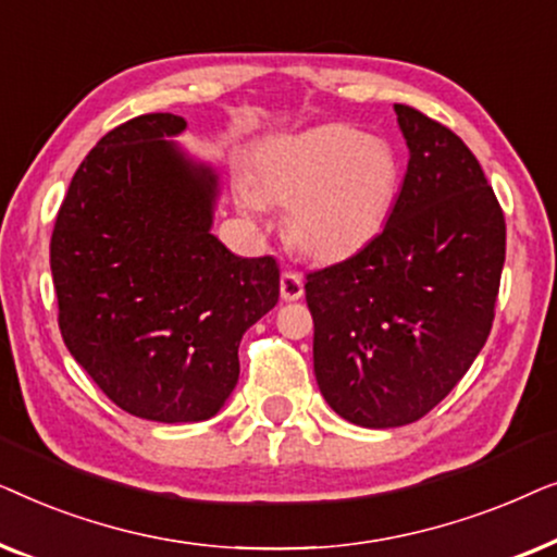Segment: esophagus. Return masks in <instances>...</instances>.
<instances>
[{
    "label": "esophagus",
    "mask_w": 557,
    "mask_h": 557,
    "mask_svg": "<svg viewBox=\"0 0 557 557\" xmlns=\"http://www.w3.org/2000/svg\"><path fill=\"white\" fill-rule=\"evenodd\" d=\"M304 296V278L296 271L281 273V299L284 301H299Z\"/></svg>",
    "instance_id": "esophagus-1"
}]
</instances>
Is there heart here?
I'll use <instances>...</instances> for the list:
<instances>
[{
	"mask_svg": "<svg viewBox=\"0 0 557 557\" xmlns=\"http://www.w3.org/2000/svg\"><path fill=\"white\" fill-rule=\"evenodd\" d=\"M400 182L395 149L352 126L324 124L263 144L238 200L286 210L294 248L317 261L355 253L383 227Z\"/></svg>",
	"mask_w": 557,
	"mask_h": 557,
	"instance_id": "1",
	"label": "heart"
}]
</instances>
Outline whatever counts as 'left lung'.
Here are the masks:
<instances>
[{
	"instance_id": "left-lung-1",
	"label": "left lung",
	"mask_w": 557,
	"mask_h": 557,
	"mask_svg": "<svg viewBox=\"0 0 557 557\" xmlns=\"http://www.w3.org/2000/svg\"><path fill=\"white\" fill-rule=\"evenodd\" d=\"M410 159L375 238L307 273L314 375L334 413L364 429L413 423L476 360L505 265V212L451 128L395 103Z\"/></svg>"
}]
</instances>
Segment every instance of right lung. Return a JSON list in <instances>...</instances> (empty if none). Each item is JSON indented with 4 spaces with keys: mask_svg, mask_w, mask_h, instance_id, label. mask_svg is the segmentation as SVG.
Returning a JSON list of instances; mask_svg holds the SVG:
<instances>
[{
    "mask_svg": "<svg viewBox=\"0 0 557 557\" xmlns=\"http://www.w3.org/2000/svg\"><path fill=\"white\" fill-rule=\"evenodd\" d=\"M182 128L174 113L111 128L50 238L65 347L121 410L162 423L223 408L243 334L278 301L276 258H240L210 233L218 182L164 139Z\"/></svg>",
    "mask_w": 557,
    "mask_h": 557,
    "instance_id": "add662e5",
    "label": "right lung"
}]
</instances>
